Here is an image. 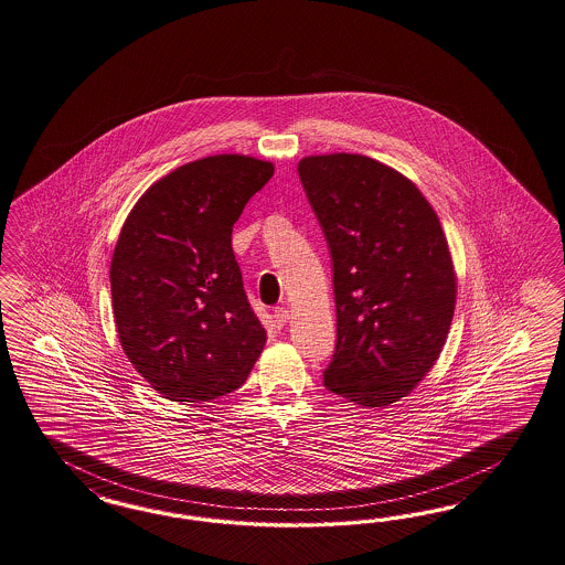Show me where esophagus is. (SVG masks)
Masks as SVG:
<instances>
[{
    "mask_svg": "<svg viewBox=\"0 0 565 565\" xmlns=\"http://www.w3.org/2000/svg\"><path fill=\"white\" fill-rule=\"evenodd\" d=\"M288 319H290V312H288L286 307H277V309L273 311V321H275L277 328H284V326L288 323Z\"/></svg>",
    "mask_w": 565,
    "mask_h": 565,
    "instance_id": "obj_1",
    "label": "esophagus"
}]
</instances>
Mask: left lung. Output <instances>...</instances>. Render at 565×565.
Returning a JSON list of instances; mask_svg holds the SVG:
<instances>
[{"label":"left lung","instance_id":"left-lung-1","mask_svg":"<svg viewBox=\"0 0 565 565\" xmlns=\"http://www.w3.org/2000/svg\"><path fill=\"white\" fill-rule=\"evenodd\" d=\"M298 177L333 271L338 333L323 386L388 407L445 347L457 296L447 237L409 179L373 158L309 156Z\"/></svg>","mask_w":565,"mask_h":565}]
</instances>
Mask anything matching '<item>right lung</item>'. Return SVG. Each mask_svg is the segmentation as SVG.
I'll return each instance as SVG.
<instances>
[{
  "mask_svg": "<svg viewBox=\"0 0 565 565\" xmlns=\"http://www.w3.org/2000/svg\"><path fill=\"white\" fill-rule=\"evenodd\" d=\"M271 162L218 154L183 164L137 200L110 265L118 340L152 388L177 403L239 388L267 333L244 292L234 223Z\"/></svg>",
  "mask_w": 565,
  "mask_h": 565,
  "instance_id": "add662e5",
  "label": "right lung"
}]
</instances>
